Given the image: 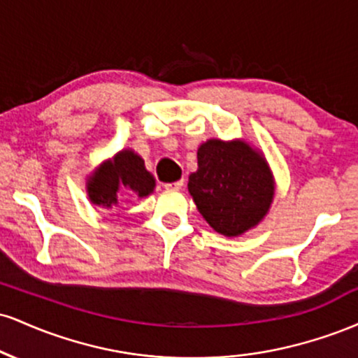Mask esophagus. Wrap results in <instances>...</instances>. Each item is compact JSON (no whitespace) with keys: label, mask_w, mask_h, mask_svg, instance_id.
<instances>
[{"label":"esophagus","mask_w":358,"mask_h":358,"mask_svg":"<svg viewBox=\"0 0 358 358\" xmlns=\"http://www.w3.org/2000/svg\"><path fill=\"white\" fill-rule=\"evenodd\" d=\"M183 187V180H178V182H173V183H166L165 188L166 190H180V188Z\"/></svg>","instance_id":"obj_1"}]
</instances>
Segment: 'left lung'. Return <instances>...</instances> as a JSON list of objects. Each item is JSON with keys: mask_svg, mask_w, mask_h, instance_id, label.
Listing matches in <instances>:
<instances>
[{"mask_svg": "<svg viewBox=\"0 0 358 358\" xmlns=\"http://www.w3.org/2000/svg\"><path fill=\"white\" fill-rule=\"evenodd\" d=\"M196 159L188 192L213 231L236 237L256 227L274 196L273 173L262 153L244 141L208 139Z\"/></svg>", "mask_w": 358, "mask_h": 358, "instance_id": "obj_1", "label": "left lung"}]
</instances>
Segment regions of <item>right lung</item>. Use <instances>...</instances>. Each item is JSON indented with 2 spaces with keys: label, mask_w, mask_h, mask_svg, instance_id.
I'll list each match as a JSON object with an SVG mask.
<instances>
[{
  "label": "right lung",
  "mask_w": 358,
  "mask_h": 358,
  "mask_svg": "<svg viewBox=\"0 0 358 358\" xmlns=\"http://www.w3.org/2000/svg\"><path fill=\"white\" fill-rule=\"evenodd\" d=\"M134 192L139 199L148 196L155 190L153 175L145 168V162L131 150H122L109 162L90 175L87 193L94 205L110 208L117 203L119 190Z\"/></svg>",
  "instance_id": "right-lung-1"
}]
</instances>
